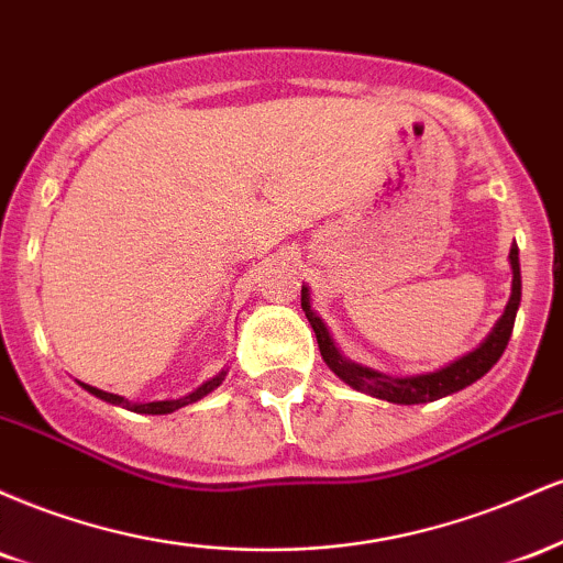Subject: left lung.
I'll list each match as a JSON object with an SVG mask.
<instances>
[{
	"instance_id": "left-lung-1",
	"label": "left lung",
	"mask_w": 563,
	"mask_h": 563,
	"mask_svg": "<svg viewBox=\"0 0 563 563\" xmlns=\"http://www.w3.org/2000/svg\"><path fill=\"white\" fill-rule=\"evenodd\" d=\"M510 260V269H514V288H510V301L503 312V318L497 320V325L493 328V333L487 335V341L474 352H468L466 357L455 360L448 367L437 373H426V376H410V378H391L384 376V373L371 371V367L354 365L349 360L341 357V352L335 349L333 339L328 335V328L322 325V320L312 312L309 307V290L301 288V309L307 314L309 325H312L314 335H318V346L322 360L331 371L339 376L344 384L354 386L357 391L371 394V397L386 399V402L394 405H423V402H434V399L448 397L452 391H461L466 386L479 380L484 373L493 367L497 360L503 357L506 352L510 333H514V322H516V312H519V301H521V269H519V249H510L508 254Z\"/></svg>"
}]
</instances>
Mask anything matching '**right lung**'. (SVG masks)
<instances>
[{
    "label": "right lung",
    "mask_w": 563,
    "mask_h": 563,
    "mask_svg": "<svg viewBox=\"0 0 563 563\" xmlns=\"http://www.w3.org/2000/svg\"><path fill=\"white\" fill-rule=\"evenodd\" d=\"M222 380H224V373H219L217 378L206 380L203 386H198L196 391H192V394H187V397H183V399H166V402H145V405H132V402H126L124 397H119V394H108V391H100V389H95V386H87V384H84V389H87L89 394H95V397L106 399V402L126 407V410H134V412H147V416H166V412H174V410H179V407H185V405L196 402V399L206 397V394H209V391H214L217 386L222 384Z\"/></svg>",
    "instance_id": "add662e5"
}]
</instances>
